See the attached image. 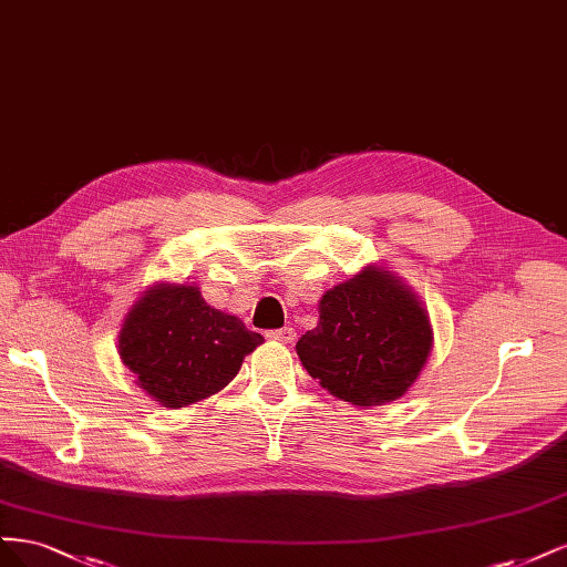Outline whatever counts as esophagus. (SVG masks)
Instances as JSON below:
<instances>
[{
  "instance_id": "1",
  "label": "esophagus",
  "mask_w": 567,
  "mask_h": 567,
  "mask_svg": "<svg viewBox=\"0 0 567 567\" xmlns=\"http://www.w3.org/2000/svg\"><path fill=\"white\" fill-rule=\"evenodd\" d=\"M268 339L282 341V343H295L297 330H295V327H282V330H270V332H268Z\"/></svg>"
}]
</instances>
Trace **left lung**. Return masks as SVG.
Masks as SVG:
<instances>
[{
    "label": "left lung",
    "mask_w": 567,
    "mask_h": 567,
    "mask_svg": "<svg viewBox=\"0 0 567 567\" xmlns=\"http://www.w3.org/2000/svg\"><path fill=\"white\" fill-rule=\"evenodd\" d=\"M318 327L297 341L306 372L346 403L370 408L405 395L429 360L426 308L391 270L368 266L324 291Z\"/></svg>",
    "instance_id": "obj_1"
}]
</instances>
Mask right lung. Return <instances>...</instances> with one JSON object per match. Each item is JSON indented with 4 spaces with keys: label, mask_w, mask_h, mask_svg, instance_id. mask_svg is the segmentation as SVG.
<instances>
[{
    "label": "right lung",
    "mask_w": 567,
    "mask_h": 567,
    "mask_svg": "<svg viewBox=\"0 0 567 567\" xmlns=\"http://www.w3.org/2000/svg\"><path fill=\"white\" fill-rule=\"evenodd\" d=\"M264 337L212 308L195 285H155L120 330V358L164 408H186L221 391Z\"/></svg>",
    "instance_id": "right-lung-1"
}]
</instances>
